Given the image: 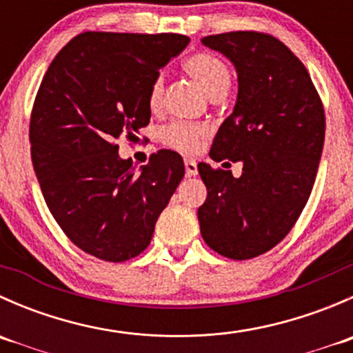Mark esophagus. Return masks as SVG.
I'll use <instances>...</instances> for the list:
<instances>
[{
	"label": "esophagus",
	"instance_id": "1",
	"mask_svg": "<svg viewBox=\"0 0 353 353\" xmlns=\"http://www.w3.org/2000/svg\"><path fill=\"white\" fill-rule=\"evenodd\" d=\"M184 167H186V176H196L198 174V163L196 160H191V159H186L184 160Z\"/></svg>",
	"mask_w": 353,
	"mask_h": 353
}]
</instances>
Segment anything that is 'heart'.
Returning a JSON list of instances; mask_svg holds the SVG:
<instances>
[{
    "instance_id": "1",
    "label": "heart",
    "mask_w": 353,
    "mask_h": 353,
    "mask_svg": "<svg viewBox=\"0 0 353 353\" xmlns=\"http://www.w3.org/2000/svg\"><path fill=\"white\" fill-rule=\"evenodd\" d=\"M184 70L198 81L199 87L212 97L216 94H225L230 87V70L225 63L215 54L210 52H198L190 56L184 61ZM163 94V80L162 77H157L148 92V105L150 109H159L162 102ZM208 134L206 126L201 124L186 123V121H172L160 131V140L170 148L184 152V154H193L199 148L203 138Z\"/></svg>"
}]
</instances>
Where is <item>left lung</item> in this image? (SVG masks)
I'll use <instances>...</instances> for the list:
<instances>
[{
	"instance_id": "1",
	"label": "left lung",
	"mask_w": 353,
	"mask_h": 353,
	"mask_svg": "<svg viewBox=\"0 0 353 353\" xmlns=\"http://www.w3.org/2000/svg\"><path fill=\"white\" fill-rule=\"evenodd\" d=\"M201 44L232 63L239 85L210 157L243 162V174L198 163L208 191L199 230L219 254L249 259L275 248L304 210L323 154L325 110L305 66L279 39L227 32Z\"/></svg>"
}]
</instances>
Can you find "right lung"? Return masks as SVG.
<instances>
[{"instance_id": "right-lung-1", "label": "right lung", "mask_w": 353, "mask_h": 353, "mask_svg": "<svg viewBox=\"0 0 353 353\" xmlns=\"http://www.w3.org/2000/svg\"><path fill=\"white\" fill-rule=\"evenodd\" d=\"M188 44L179 34L85 32L42 78L30 117L35 176L63 232L95 258L143 252L184 177L177 152L159 150L137 169L116 141L150 123L152 83Z\"/></svg>"}]
</instances>
